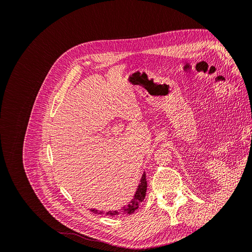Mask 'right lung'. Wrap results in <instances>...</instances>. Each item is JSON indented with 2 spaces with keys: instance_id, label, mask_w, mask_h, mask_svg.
I'll return each mask as SVG.
<instances>
[{
  "instance_id": "right-lung-1",
  "label": "right lung",
  "mask_w": 252,
  "mask_h": 252,
  "mask_svg": "<svg viewBox=\"0 0 252 252\" xmlns=\"http://www.w3.org/2000/svg\"><path fill=\"white\" fill-rule=\"evenodd\" d=\"M146 190H147V181H146V173L142 174L141 181L139 183V186L136 188V191L133 195V199L128 203V205L123 206L120 210H109L107 212H104L102 210H96V209H91V211L94 213H98V215H106V216H118L121 215V213H125V215H130V213H133L136 209L139 208L140 204L143 202V200L145 199V195H146Z\"/></svg>"
}]
</instances>
